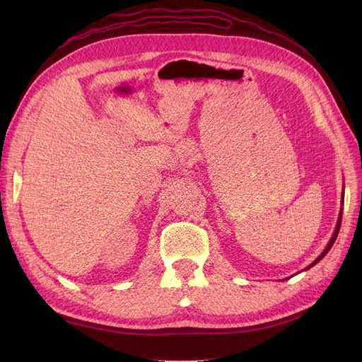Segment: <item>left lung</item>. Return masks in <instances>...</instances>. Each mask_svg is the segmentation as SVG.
Masks as SVG:
<instances>
[{
    "label": "left lung",
    "instance_id": "8db88e82",
    "mask_svg": "<svg viewBox=\"0 0 362 362\" xmlns=\"http://www.w3.org/2000/svg\"><path fill=\"white\" fill-rule=\"evenodd\" d=\"M343 196H344V192H343ZM341 217H343V208H341V211H339V216H338V222H337V226H335V231H334V234H332V237H331V240H329V243H327V246L325 247V250L322 252V254L319 255V257H317L313 262H311V264L308 266V267H306L305 270H308V269H311L313 266H315L317 264V262H319L326 254H327V252H329L331 250V247H332V245L335 243V240H337V235H338V233H339V226H341Z\"/></svg>",
    "mask_w": 362,
    "mask_h": 362
}]
</instances>
